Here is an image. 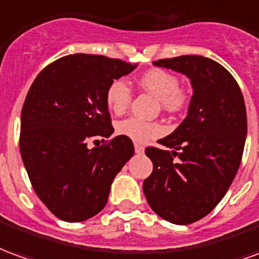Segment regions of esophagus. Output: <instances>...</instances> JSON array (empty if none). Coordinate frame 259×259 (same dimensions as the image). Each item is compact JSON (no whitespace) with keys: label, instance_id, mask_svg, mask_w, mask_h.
<instances>
[{"label":"esophagus","instance_id":"34e87169","mask_svg":"<svg viewBox=\"0 0 259 259\" xmlns=\"http://www.w3.org/2000/svg\"><path fill=\"white\" fill-rule=\"evenodd\" d=\"M135 153H138V154H143L145 153V148H143L142 145H135Z\"/></svg>","mask_w":259,"mask_h":259}]
</instances>
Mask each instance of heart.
Segmentation results:
<instances>
[{
	"mask_svg": "<svg viewBox=\"0 0 259 259\" xmlns=\"http://www.w3.org/2000/svg\"><path fill=\"white\" fill-rule=\"evenodd\" d=\"M138 85L153 95L168 113L179 111L186 103V95L179 88L177 75L164 69H150L138 78ZM131 90L127 82L114 80L106 91V105L114 114H122L131 103ZM117 132L132 142L145 143L164 134V127L158 122L143 121L135 117L125 118L117 124Z\"/></svg>",
	"mask_w": 259,
	"mask_h": 259,
	"instance_id": "1",
	"label": "heart"
}]
</instances>
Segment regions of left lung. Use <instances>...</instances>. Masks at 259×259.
Listing matches in <instances>:
<instances>
[{"mask_svg":"<svg viewBox=\"0 0 259 259\" xmlns=\"http://www.w3.org/2000/svg\"><path fill=\"white\" fill-rule=\"evenodd\" d=\"M153 65L186 75L193 95L184 121L158 141L172 150H145L153 172L143 193L163 220L188 225L209 214L235 179L247 137L246 105L233 75L209 58L184 55Z\"/></svg>","mask_w":259,"mask_h":259,"instance_id":"left-lung-1","label":"left lung"}]
</instances>
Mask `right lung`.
I'll list each match as a JSON object with an SVG mask.
<instances>
[{
	"mask_svg": "<svg viewBox=\"0 0 259 259\" xmlns=\"http://www.w3.org/2000/svg\"><path fill=\"white\" fill-rule=\"evenodd\" d=\"M135 67L101 55H67L30 87L20 117V154L34 192L59 220L81 222L101 212L113 179L134 156V143L122 135L98 148L88 142L114 132L107 87Z\"/></svg>",
	"mask_w": 259,
	"mask_h": 259,
	"instance_id": "obj_1",
	"label": "right lung"
}]
</instances>
